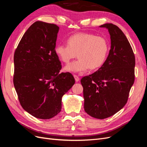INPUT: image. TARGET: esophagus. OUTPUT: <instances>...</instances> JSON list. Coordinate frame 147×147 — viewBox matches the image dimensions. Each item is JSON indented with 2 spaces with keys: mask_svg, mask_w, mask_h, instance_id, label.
I'll use <instances>...</instances> for the list:
<instances>
[{
  "mask_svg": "<svg viewBox=\"0 0 147 147\" xmlns=\"http://www.w3.org/2000/svg\"><path fill=\"white\" fill-rule=\"evenodd\" d=\"M74 77L75 81H76V82H78L80 80V78L77 76V75H74Z\"/></svg>",
  "mask_w": 147,
  "mask_h": 147,
  "instance_id": "1",
  "label": "esophagus"
}]
</instances>
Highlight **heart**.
I'll use <instances>...</instances> for the list:
<instances>
[{
  "label": "heart",
  "mask_w": 147,
  "mask_h": 147,
  "mask_svg": "<svg viewBox=\"0 0 147 147\" xmlns=\"http://www.w3.org/2000/svg\"><path fill=\"white\" fill-rule=\"evenodd\" d=\"M109 50V42L104 37L79 33L67 38V45H57L55 52L64 63H69L77 55L79 58L67 65L64 70L69 72H79L89 68L95 70L100 67L105 63Z\"/></svg>",
  "instance_id": "1"
}]
</instances>
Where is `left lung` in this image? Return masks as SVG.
Returning a JSON list of instances; mask_svg holds the SVG:
<instances>
[{
  "mask_svg": "<svg viewBox=\"0 0 147 147\" xmlns=\"http://www.w3.org/2000/svg\"><path fill=\"white\" fill-rule=\"evenodd\" d=\"M108 29L111 49L104 64L96 72L81 79L84 109L91 117L104 119L117 113L126 105L135 79L136 59L126 35L112 23Z\"/></svg>",
  "mask_w": 147,
  "mask_h": 147,
  "instance_id": "1",
  "label": "left lung"
}]
</instances>
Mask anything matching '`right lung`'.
<instances>
[{
    "instance_id": "right-lung-1",
    "label": "right lung",
    "mask_w": 147,
    "mask_h": 147,
    "mask_svg": "<svg viewBox=\"0 0 147 147\" xmlns=\"http://www.w3.org/2000/svg\"><path fill=\"white\" fill-rule=\"evenodd\" d=\"M59 28L36 21L23 35L14 54L13 84L22 107L33 117L47 119L61 110L63 95L75 83L69 72L59 73L55 52Z\"/></svg>"
}]
</instances>
